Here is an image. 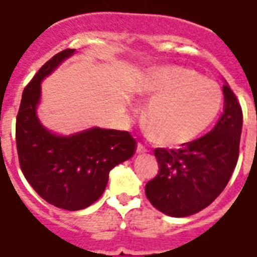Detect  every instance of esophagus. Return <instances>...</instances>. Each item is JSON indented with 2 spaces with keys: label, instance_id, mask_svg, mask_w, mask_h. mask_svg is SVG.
Listing matches in <instances>:
<instances>
[{
  "label": "esophagus",
  "instance_id": "1",
  "mask_svg": "<svg viewBox=\"0 0 257 257\" xmlns=\"http://www.w3.org/2000/svg\"><path fill=\"white\" fill-rule=\"evenodd\" d=\"M137 151L139 152V154H143V152H147L148 150L146 147H144V146L142 143H138L137 144Z\"/></svg>",
  "mask_w": 257,
  "mask_h": 257
}]
</instances>
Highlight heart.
I'll list each match as a JSON object with an SVG mask.
<instances>
[{"label":"heart","instance_id":"b5f03b06","mask_svg":"<svg viewBox=\"0 0 257 257\" xmlns=\"http://www.w3.org/2000/svg\"><path fill=\"white\" fill-rule=\"evenodd\" d=\"M142 92L150 98L144 124L167 146H180L198 137L215 119L222 105L217 82L186 68L150 72Z\"/></svg>","mask_w":257,"mask_h":257}]
</instances>
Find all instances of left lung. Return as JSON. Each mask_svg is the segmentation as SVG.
<instances>
[{"instance_id": "1", "label": "left lung", "mask_w": 257, "mask_h": 257, "mask_svg": "<svg viewBox=\"0 0 257 257\" xmlns=\"http://www.w3.org/2000/svg\"><path fill=\"white\" fill-rule=\"evenodd\" d=\"M224 106L206 135L179 150L156 148L159 172L146 185L152 206L171 217H188L209 206L227 185L239 158L243 111L223 85Z\"/></svg>"}]
</instances>
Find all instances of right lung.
I'll return each mask as SVG.
<instances>
[{"mask_svg":"<svg viewBox=\"0 0 257 257\" xmlns=\"http://www.w3.org/2000/svg\"><path fill=\"white\" fill-rule=\"evenodd\" d=\"M75 52L61 51L40 68L22 93L16 122L19 165L33 189L59 209H85L102 196L109 172L130 159L137 142L128 131L94 127L72 137L46 130L37 116L40 82Z\"/></svg>","mask_w":257,"mask_h":257,"instance_id":"obj_1","label":"right lung"}]
</instances>
